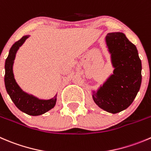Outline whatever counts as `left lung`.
<instances>
[{
    "label": "left lung",
    "instance_id": "left-lung-1",
    "mask_svg": "<svg viewBox=\"0 0 151 151\" xmlns=\"http://www.w3.org/2000/svg\"><path fill=\"white\" fill-rule=\"evenodd\" d=\"M111 62L114 68L92 98L98 107L116 114L131 105L142 83V62L134 44L122 32H111L105 37Z\"/></svg>",
    "mask_w": 151,
    "mask_h": 151
}]
</instances>
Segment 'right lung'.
Instances as JSON below:
<instances>
[{
	"instance_id": "right-lung-1",
	"label": "right lung",
	"mask_w": 151,
	"mask_h": 151,
	"mask_svg": "<svg viewBox=\"0 0 151 151\" xmlns=\"http://www.w3.org/2000/svg\"><path fill=\"white\" fill-rule=\"evenodd\" d=\"M29 35H25L20 40L14 43L10 49L5 62L4 83L8 94L19 110L31 116L42 115L56 105L57 94L49 99H41L34 95L23 91L18 86L13 74V64L19 48L24 43Z\"/></svg>"
}]
</instances>
